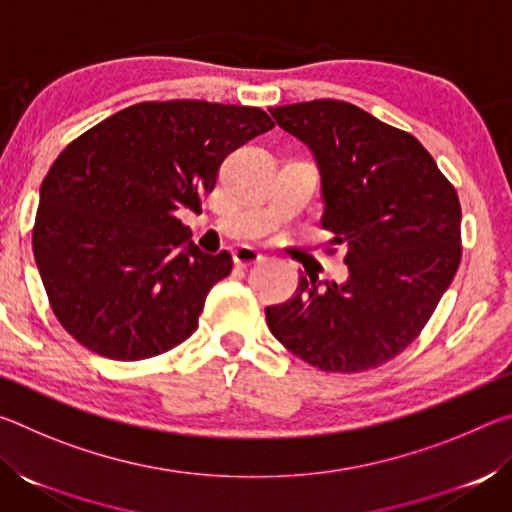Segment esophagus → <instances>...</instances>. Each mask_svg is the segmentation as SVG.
I'll list each match as a JSON object with an SVG mask.
<instances>
[{"label": "esophagus", "instance_id": "34e87169", "mask_svg": "<svg viewBox=\"0 0 512 512\" xmlns=\"http://www.w3.org/2000/svg\"><path fill=\"white\" fill-rule=\"evenodd\" d=\"M232 259H235L237 266L246 268V266L262 264L264 262V255L259 253L255 246H239V248H235V253H232Z\"/></svg>", "mask_w": 512, "mask_h": 512}]
</instances>
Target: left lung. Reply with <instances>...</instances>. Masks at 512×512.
<instances>
[{
	"mask_svg": "<svg viewBox=\"0 0 512 512\" xmlns=\"http://www.w3.org/2000/svg\"><path fill=\"white\" fill-rule=\"evenodd\" d=\"M271 110L314 153L323 228L345 248L348 280L300 277L296 296L266 307L284 348L325 372H363L418 339L461 264V203L413 135L348 101Z\"/></svg>",
	"mask_w": 512,
	"mask_h": 512,
	"instance_id": "obj_1",
	"label": "left lung"
}]
</instances>
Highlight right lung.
<instances>
[{
	"label": "right lung",
	"mask_w": 512,
	"mask_h": 512,
	"mask_svg": "<svg viewBox=\"0 0 512 512\" xmlns=\"http://www.w3.org/2000/svg\"><path fill=\"white\" fill-rule=\"evenodd\" d=\"M271 128L250 106L144 101L65 146L42 180L33 257L58 323L83 348L140 361L196 332L232 257L203 253L176 212H201L221 162Z\"/></svg>",
	"instance_id": "right-lung-1"
}]
</instances>
